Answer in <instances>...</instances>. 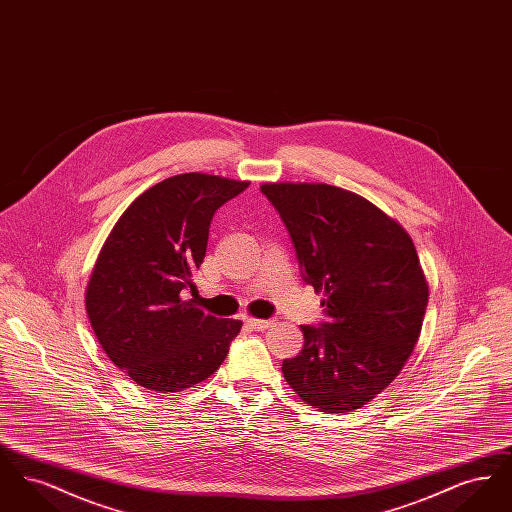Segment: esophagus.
Masks as SVG:
<instances>
[{
  "instance_id": "34e87169",
  "label": "esophagus",
  "mask_w": 512,
  "mask_h": 512,
  "mask_svg": "<svg viewBox=\"0 0 512 512\" xmlns=\"http://www.w3.org/2000/svg\"><path fill=\"white\" fill-rule=\"evenodd\" d=\"M245 324L249 326V328H253V330H267V328H270L272 324H274V320H261V318H247L245 320Z\"/></svg>"
}]
</instances>
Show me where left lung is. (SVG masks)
<instances>
[{
  "instance_id": "obj_1",
  "label": "left lung",
  "mask_w": 512,
  "mask_h": 512,
  "mask_svg": "<svg viewBox=\"0 0 512 512\" xmlns=\"http://www.w3.org/2000/svg\"><path fill=\"white\" fill-rule=\"evenodd\" d=\"M301 276L326 320L301 326L303 349L282 363L293 391L324 413L361 409L413 353L428 284L411 236L365 197L328 184H263Z\"/></svg>"
}]
</instances>
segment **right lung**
I'll list each match as a JSON object with an SVG mask.
<instances>
[{
    "label": "right lung",
    "mask_w": 512,
    "mask_h": 512,
    "mask_svg": "<svg viewBox=\"0 0 512 512\" xmlns=\"http://www.w3.org/2000/svg\"><path fill=\"white\" fill-rule=\"evenodd\" d=\"M247 186L201 172L171 176L130 203L101 247L86 313L107 357L142 388H194L240 334V320L197 309L192 276L213 215Z\"/></svg>",
    "instance_id": "1"
}]
</instances>
